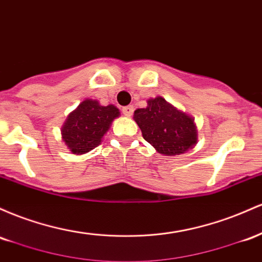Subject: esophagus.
I'll return each mask as SVG.
<instances>
[{
	"mask_svg": "<svg viewBox=\"0 0 262 262\" xmlns=\"http://www.w3.org/2000/svg\"><path fill=\"white\" fill-rule=\"evenodd\" d=\"M122 114L125 116H132V114H134V106H125V107H122Z\"/></svg>",
	"mask_w": 262,
	"mask_h": 262,
	"instance_id": "1",
	"label": "esophagus"
}]
</instances>
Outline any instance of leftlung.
<instances>
[{
    "mask_svg": "<svg viewBox=\"0 0 262 262\" xmlns=\"http://www.w3.org/2000/svg\"><path fill=\"white\" fill-rule=\"evenodd\" d=\"M134 120L147 142L158 154L176 156L189 151L196 145L194 119L182 113L161 96L147 100L145 108H137Z\"/></svg>",
    "mask_w": 262,
    "mask_h": 262,
    "instance_id": "obj_1",
    "label": "left lung"
}]
</instances>
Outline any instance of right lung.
Instances as JSON below:
<instances>
[{
    "label": "right lung",
    "instance_id": "add662e5",
    "mask_svg": "<svg viewBox=\"0 0 262 262\" xmlns=\"http://www.w3.org/2000/svg\"><path fill=\"white\" fill-rule=\"evenodd\" d=\"M120 116L114 105L101 106L99 101L85 99L69 114L61 127V139L74 155H84L100 145L114 119Z\"/></svg>",
    "mask_w": 262,
    "mask_h": 262
}]
</instances>
